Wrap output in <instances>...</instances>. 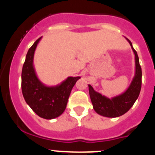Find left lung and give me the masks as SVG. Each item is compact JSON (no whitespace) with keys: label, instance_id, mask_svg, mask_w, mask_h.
Listing matches in <instances>:
<instances>
[{"label":"left lung","instance_id":"obj_1","mask_svg":"<svg viewBox=\"0 0 155 155\" xmlns=\"http://www.w3.org/2000/svg\"><path fill=\"white\" fill-rule=\"evenodd\" d=\"M126 39L131 46L135 55V74L127 91L118 96L109 98L94 91V88L88 84L93 109L98 114L105 117L114 118L125 114L136 102L141 89L142 71L139 63V57L130 41L127 38Z\"/></svg>","mask_w":155,"mask_h":155}]
</instances>
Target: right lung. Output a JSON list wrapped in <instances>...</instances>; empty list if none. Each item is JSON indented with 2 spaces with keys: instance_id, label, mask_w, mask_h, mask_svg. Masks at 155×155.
<instances>
[{
  "instance_id": "right-lung-1",
  "label": "right lung",
  "mask_w": 155,
  "mask_h": 155,
  "mask_svg": "<svg viewBox=\"0 0 155 155\" xmlns=\"http://www.w3.org/2000/svg\"><path fill=\"white\" fill-rule=\"evenodd\" d=\"M37 39L26 54L21 71V91L26 103L41 118L52 120L61 116L68 104L71 91L80 77H68L56 86H46L39 81L33 65Z\"/></svg>"
}]
</instances>
